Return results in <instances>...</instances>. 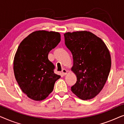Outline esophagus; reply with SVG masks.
I'll return each mask as SVG.
<instances>
[{
	"instance_id": "34e87169",
	"label": "esophagus",
	"mask_w": 124,
	"mask_h": 124,
	"mask_svg": "<svg viewBox=\"0 0 124 124\" xmlns=\"http://www.w3.org/2000/svg\"><path fill=\"white\" fill-rule=\"evenodd\" d=\"M62 74H63V75H66V74H67V70L65 69H63L62 70Z\"/></svg>"
}]
</instances>
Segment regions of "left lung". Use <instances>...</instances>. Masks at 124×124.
<instances>
[{"label": "left lung", "instance_id": "left-lung-1", "mask_svg": "<svg viewBox=\"0 0 124 124\" xmlns=\"http://www.w3.org/2000/svg\"><path fill=\"white\" fill-rule=\"evenodd\" d=\"M66 46L72 52V70L77 82L71 91L82 100L94 98L103 89L109 75L111 58L104 42L87 31L64 34Z\"/></svg>", "mask_w": 124, "mask_h": 124}]
</instances>
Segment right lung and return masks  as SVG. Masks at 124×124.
I'll use <instances>...</instances> for the list:
<instances>
[{
	"mask_svg": "<svg viewBox=\"0 0 124 124\" xmlns=\"http://www.w3.org/2000/svg\"><path fill=\"white\" fill-rule=\"evenodd\" d=\"M60 38L58 32L38 30L23 39L18 47L13 61L15 78L23 92L34 101L46 99L60 78L54 73L55 66L48 59Z\"/></svg>",
	"mask_w": 124,
	"mask_h": 124,
	"instance_id": "right-lung-1",
	"label": "right lung"
}]
</instances>
